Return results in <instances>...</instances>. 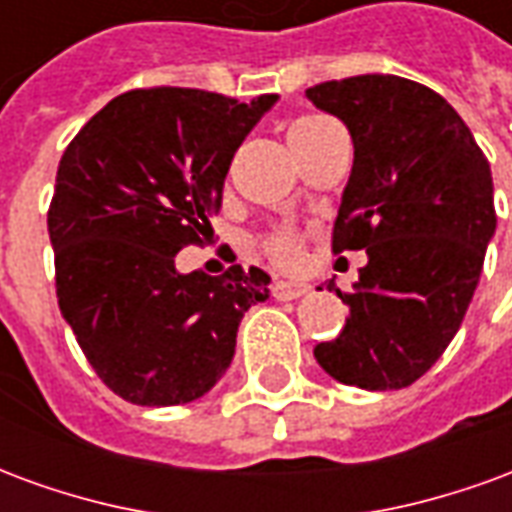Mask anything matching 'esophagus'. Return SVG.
Wrapping results in <instances>:
<instances>
[{
	"instance_id": "esophagus-1",
	"label": "esophagus",
	"mask_w": 512,
	"mask_h": 512,
	"mask_svg": "<svg viewBox=\"0 0 512 512\" xmlns=\"http://www.w3.org/2000/svg\"><path fill=\"white\" fill-rule=\"evenodd\" d=\"M310 290V285H304V282H274L271 285V293H274V299H299V296H304Z\"/></svg>"
}]
</instances>
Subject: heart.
I'll use <instances>...</instances> for the list:
<instances>
[{
	"mask_svg": "<svg viewBox=\"0 0 512 512\" xmlns=\"http://www.w3.org/2000/svg\"><path fill=\"white\" fill-rule=\"evenodd\" d=\"M321 117H304V120H299V123H293V128H290V134L293 131H301V128L312 126V123H318ZM263 249L268 252V257L274 260V263H279V266L285 268H293L299 266L301 260V233L299 230H290V227H282V230H277V233H271L263 241Z\"/></svg>",
	"mask_w": 512,
	"mask_h": 512,
	"instance_id": "obj_1",
	"label": "heart"
}]
</instances>
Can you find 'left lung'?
<instances>
[{"mask_svg":"<svg viewBox=\"0 0 512 512\" xmlns=\"http://www.w3.org/2000/svg\"><path fill=\"white\" fill-rule=\"evenodd\" d=\"M307 98L354 139L332 249L367 252L354 290L326 282L351 315L315 359L340 384L403 389L436 365L469 310L496 233L491 167L425 84L365 73L315 84Z\"/></svg>","mask_w":512,"mask_h":512,"instance_id":"8db88e82","label":"left lung"}]
</instances>
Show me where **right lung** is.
<instances>
[{"label":"right lung","instance_id":"add662e5","mask_svg":"<svg viewBox=\"0 0 512 512\" xmlns=\"http://www.w3.org/2000/svg\"><path fill=\"white\" fill-rule=\"evenodd\" d=\"M274 104L277 95L238 104L189 87L131 90L62 153L49 208L60 312L128 403L180 406L211 392L244 312L268 299L260 268L180 274L175 255L213 235L235 150Z\"/></svg>","mask_w":512,"mask_h":512}]
</instances>
